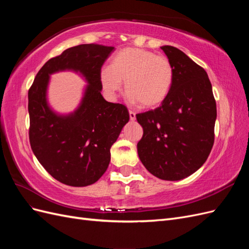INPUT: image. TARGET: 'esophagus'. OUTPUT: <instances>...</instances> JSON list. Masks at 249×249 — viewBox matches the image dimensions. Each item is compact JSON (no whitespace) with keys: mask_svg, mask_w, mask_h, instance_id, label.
Masks as SVG:
<instances>
[{"mask_svg":"<svg viewBox=\"0 0 249 249\" xmlns=\"http://www.w3.org/2000/svg\"><path fill=\"white\" fill-rule=\"evenodd\" d=\"M129 114H130V119L132 120V122H134V120L136 119V113L133 111H129Z\"/></svg>","mask_w":249,"mask_h":249,"instance_id":"34e87169","label":"esophagus"}]
</instances>
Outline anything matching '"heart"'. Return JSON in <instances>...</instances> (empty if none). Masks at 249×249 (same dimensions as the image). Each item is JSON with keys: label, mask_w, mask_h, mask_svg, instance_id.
<instances>
[{"label": "heart", "mask_w": 249, "mask_h": 249, "mask_svg": "<svg viewBox=\"0 0 249 249\" xmlns=\"http://www.w3.org/2000/svg\"><path fill=\"white\" fill-rule=\"evenodd\" d=\"M175 71L169 60L154 52L139 48L118 51L109 67L100 72L103 89L114 99L124 82L129 100L142 108H156L167 99L173 85Z\"/></svg>", "instance_id": "1"}]
</instances>
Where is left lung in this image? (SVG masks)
I'll list each match as a JSON object with an SVG mask.
<instances>
[{"mask_svg": "<svg viewBox=\"0 0 249 249\" xmlns=\"http://www.w3.org/2000/svg\"><path fill=\"white\" fill-rule=\"evenodd\" d=\"M175 79L160 107L136 115L143 127L139 159L153 176L179 180L206 162L214 144L216 102L206 71L180 50L161 47Z\"/></svg>", "mask_w": 249, "mask_h": 249, "instance_id": "1", "label": "left lung"}]
</instances>
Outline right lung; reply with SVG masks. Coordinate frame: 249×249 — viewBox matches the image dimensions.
Masks as SVG:
<instances>
[{
  "mask_svg": "<svg viewBox=\"0 0 249 249\" xmlns=\"http://www.w3.org/2000/svg\"><path fill=\"white\" fill-rule=\"evenodd\" d=\"M113 50L94 43L67 49L41 67L29 89L30 144L43 168L62 184H94L107 170L110 148L130 119L125 106L101 93V69ZM64 70L81 74L88 85L78 108L59 115L47 103V87L50 74Z\"/></svg>",
  "mask_w": 249,
  "mask_h": 249,
  "instance_id": "right-lung-1",
  "label": "right lung"
}]
</instances>
